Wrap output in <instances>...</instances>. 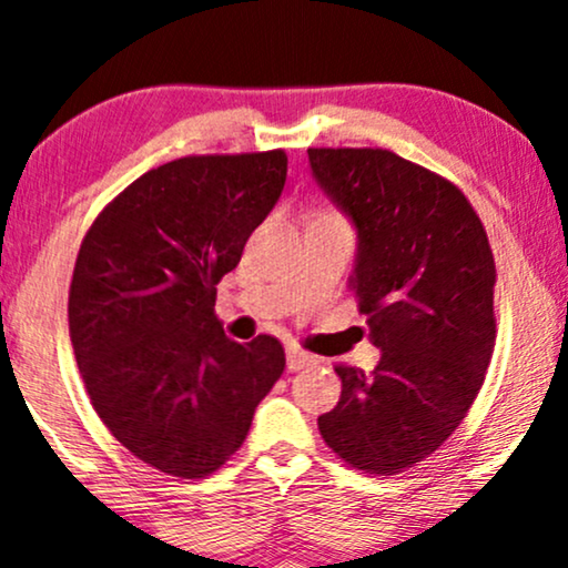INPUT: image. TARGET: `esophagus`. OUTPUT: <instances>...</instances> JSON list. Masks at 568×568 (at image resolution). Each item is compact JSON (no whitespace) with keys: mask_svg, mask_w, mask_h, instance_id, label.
I'll use <instances>...</instances> for the list:
<instances>
[{"mask_svg":"<svg viewBox=\"0 0 568 568\" xmlns=\"http://www.w3.org/2000/svg\"><path fill=\"white\" fill-rule=\"evenodd\" d=\"M314 364V356L306 354V351L301 348H288V369L291 372H298V369H306Z\"/></svg>","mask_w":568,"mask_h":568,"instance_id":"34e87169","label":"esophagus"}]
</instances>
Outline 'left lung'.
I'll list each match as a JSON object with an SVG mask.
<instances>
[{
    "mask_svg": "<svg viewBox=\"0 0 568 568\" xmlns=\"http://www.w3.org/2000/svg\"><path fill=\"white\" fill-rule=\"evenodd\" d=\"M314 178L358 233L351 291L383 351L337 364L341 400L317 419L335 456L396 475L454 435L495 348V260L462 189L387 149H308Z\"/></svg>",
    "mask_w": 568,
    "mask_h": 568,
    "instance_id": "obj_1",
    "label": "left lung"
}]
</instances>
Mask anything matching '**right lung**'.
<instances>
[{"mask_svg":"<svg viewBox=\"0 0 568 568\" xmlns=\"http://www.w3.org/2000/svg\"><path fill=\"white\" fill-rule=\"evenodd\" d=\"M283 149L181 156L143 172L91 222L70 283L75 362L99 419L135 458L201 479L246 440L285 369L277 337L235 343L217 283L277 204Z\"/></svg>","mask_w":568,"mask_h":568,"instance_id":"1","label":"right lung"}]
</instances>
